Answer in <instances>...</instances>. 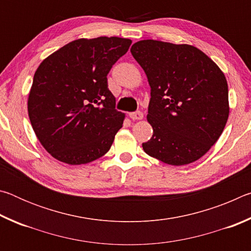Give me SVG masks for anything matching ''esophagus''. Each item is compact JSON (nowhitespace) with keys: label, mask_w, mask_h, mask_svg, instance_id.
Segmentation results:
<instances>
[{"label":"esophagus","mask_w":251,"mask_h":251,"mask_svg":"<svg viewBox=\"0 0 251 251\" xmlns=\"http://www.w3.org/2000/svg\"><path fill=\"white\" fill-rule=\"evenodd\" d=\"M129 117L131 118L133 121H139L142 120V118L144 117V114L141 112V110H137V112H133V113H129Z\"/></svg>","instance_id":"1"}]
</instances>
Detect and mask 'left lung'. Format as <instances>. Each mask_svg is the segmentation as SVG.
Masks as SVG:
<instances>
[{
	"label": "left lung",
	"mask_w": 251,
	"mask_h": 251,
	"mask_svg": "<svg viewBox=\"0 0 251 251\" xmlns=\"http://www.w3.org/2000/svg\"><path fill=\"white\" fill-rule=\"evenodd\" d=\"M130 53L151 86L147 121L154 133L144 151L173 166L196 161L218 141L229 116L222 70L187 44L144 40Z\"/></svg>",
	"instance_id": "obj_1"
}]
</instances>
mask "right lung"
<instances>
[{"instance_id":"obj_1","label":"right lung","mask_w":251,"mask_h":251,"mask_svg":"<svg viewBox=\"0 0 251 251\" xmlns=\"http://www.w3.org/2000/svg\"><path fill=\"white\" fill-rule=\"evenodd\" d=\"M131 41L79 39L46 57L34 74L28 117L36 137L54 158L69 165L99 159L122 128L107 74Z\"/></svg>"}]
</instances>
